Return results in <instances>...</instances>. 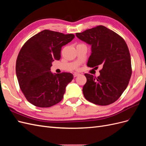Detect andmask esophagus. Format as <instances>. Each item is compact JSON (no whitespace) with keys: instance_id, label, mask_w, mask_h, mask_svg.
I'll list each match as a JSON object with an SVG mask.
<instances>
[{"instance_id":"34e87169","label":"esophagus","mask_w":146,"mask_h":146,"mask_svg":"<svg viewBox=\"0 0 146 146\" xmlns=\"http://www.w3.org/2000/svg\"><path fill=\"white\" fill-rule=\"evenodd\" d=\"M80 74H78V73H77V72H75L74 74V77H77V76H80Z\"/></svg>"}]
</instances>
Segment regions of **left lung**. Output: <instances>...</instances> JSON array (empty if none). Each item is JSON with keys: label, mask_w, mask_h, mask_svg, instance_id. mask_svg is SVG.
<instances>
[{"label": "left lung", "mask_w": 146, "mask_h": 146, "mask_svg": "<svg viewBox=\"0 0 146 146\" xmlns=\"http://www.w3.org/2000/svg\"><path fill=\"white\" fill-rule=\"evenodd\" d=\"M76 36L91 46L88 67H102L98 77L85 74L87 80L83 87L84 96L96 105L113 104L125 91L131 76V58L125 41L103 25L77 33Z\"/></svg>", "instance_id": "left-lung-1"}]
</instances>
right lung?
<instances>
[{
	"mask_svg": "<svg viewBox=\"0 0 146 146\" xmlns=\"http://www.w3.org/2000/svg\"><path fill=\"white\" fill-rule=\"evenodd\" d=\"M73 34L48 30L41 31L26 42L19 53L16 72L21 91L30 103L47 108L63 99L71 73L53 74L52 63L59 60L61 49L74 38Z\"/></svg>",
	"mask_w": 146,
	"mask_h": 146,
	"instance_id": "right-lung-1",
	"label": "right lung"
}]
</instances>
